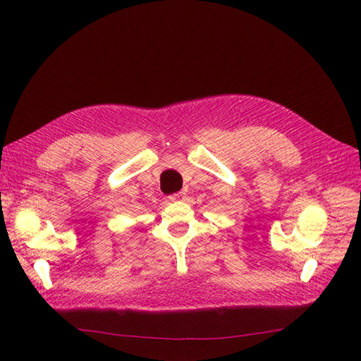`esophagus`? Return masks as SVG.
<instances>
[{"label":"esophagus","mask_w":361,"mask_h":361,"mask_svg":"<svg viewBox=\"0 0 361 361\" xmlns=\"http://www.w3.org/2000/svg\"><path fill=\"white\" fill-rule=\"evenodd\" d=\"M183 199H185V192H183V191H179V192H176V194L170 195V200H171V202H179V200H183Z\"/></svg>","instance_id":"34e87169"}]
</instances>
